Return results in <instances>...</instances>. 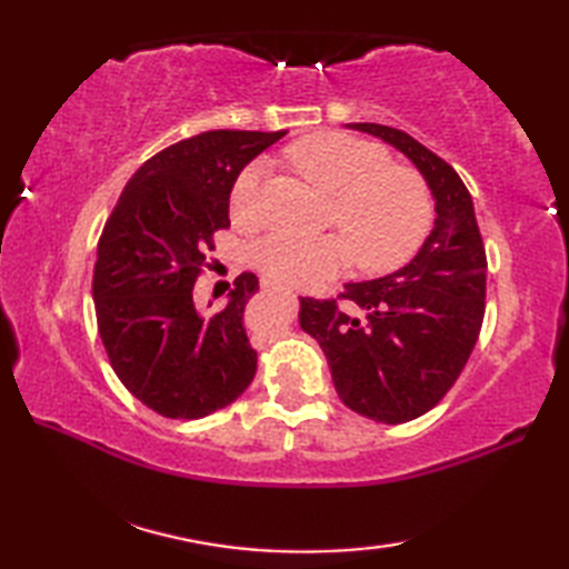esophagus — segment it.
I'll return each mask as SVG.
<instances>
[{"instance_id": "obj_1", "label": "esophagus", "mask_w": 569, "mask_h": 569, "mask_svg": "<svg viewBox=\"0 0 569 569\" xmlns=\"http://www.w3.org/2000/svg\"><path fill=\"white\" fill-rule=\"evenodd\" d=\"M273 288H276L273 283H269V281H263V291H273Z\"/></svg>"}]
</instances>
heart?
Returning a JSON list of instances; mask_svg holds the SVG:
<instances>
[{"label": "heart", "instance_id": "obj_1", "mask_svg": "<svg viewBox=\"0 0 569 569\" xmlns=\"http://www.w3.org/2000/svg\"><path fill=\"white\" fill-rule=\"evenodd\" d=\"M298 173L332 196L330 222L342 234H271L253 251L269 281L310 288L340 273L352 259L365 273H386L403 266L426 241L432 224V196L426 180L408 166L391 163L381 143L340 131H320L286 151ZM263 163L253 161L234 180L229 212L251 224L259 217Z\"/></svg>", "mask_w": 569, "mask_h": 569}]
</instances>
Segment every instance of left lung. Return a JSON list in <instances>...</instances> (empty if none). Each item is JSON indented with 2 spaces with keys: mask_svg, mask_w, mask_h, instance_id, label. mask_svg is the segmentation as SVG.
I'll use <instances>...</instances> for the list:
<instances>
[{
  "mask_svg": "<svg viewBox=\"0 0 569 569\" xmlns=\"http://www.w3.org/2000/svg\"><path fill=\"white\" fill-rule=\"evenodd\" d=\"M403 151L428 180L435 227L416 259L337 298H300L298 322L316 337L337 396L386 426L438 406L462 373L485 322L487 251L462 178L401 129L359 122Z\"/></svg>",
  "mask_w": 569,
  "mask_h": 569,
  "instance_id": "8db88e82",
  "label": "left lung"
}]
</instances>
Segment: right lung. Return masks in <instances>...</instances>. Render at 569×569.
Returning <instances> with one entry per match:
<instances>
[{
  "instance_id": "1",
  "label": "right lung",
  "mask_w": 569,
  "mask_h": 569,
  "mask_svg": "<svg viewBox=\"0 0 569 569\" xmlns=\"http://www.w3.org/2000/svg\"><path fill=\"white\" fill-rule=\"evenodd\" d=\"M283 134L214 129L178 141L129 178L107 217L92 276L98 330L119 381L163 418L210 416L257 373L241 318L259 278L239 273L214 312L198 310L192 288L229 227L239 171Z\"/></svg>"
}]
</instances>
